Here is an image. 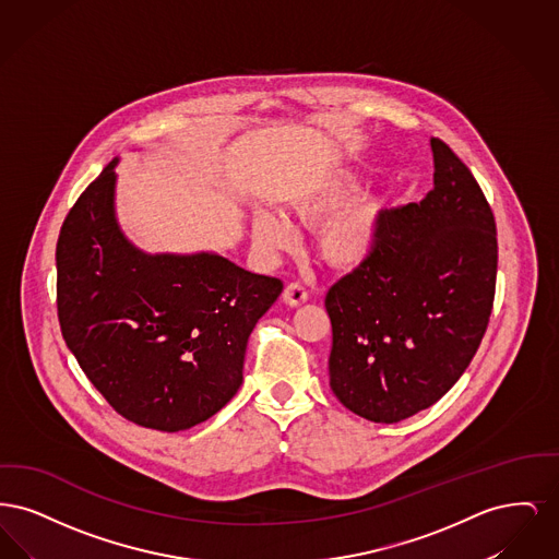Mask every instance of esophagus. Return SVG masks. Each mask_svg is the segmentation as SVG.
<instances>
[{
  "instance_id": "esophagus-1",
  "label": "esophagus",
  "mask_w": 559,
  "mask_h": 559,
  "mask_svg": "<svg viewBox=\"0 0 559 559\" xmlns=\"http://www.w3.org/2000/svg\"><path fill=\"white\" fill-rule=\"evenodd\" d=\"M283 299L289 306H301L308 299V292H306V287L301 283H289L285 287V292H283Z\"/></svg>"
}]
</instances>
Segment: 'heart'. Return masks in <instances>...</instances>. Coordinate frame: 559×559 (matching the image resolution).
Listing matches in <instances>:
<instances>
[{
    "instance_id": "1",
    "label": "heart",
    "mask_w": 559,
    "mask_h": 559,
    "mask_svg": "<svg viewBox=\"0 0 559 559\" xmlns=\"http://www.w3.org/2000/svg\"><path fill=\"white\" fill-rule=\"evenodd\" d=\"M360 176L349 167H337L293 197L289 207L293 217L310 228H320V255L335 267H356L365 264L381 237V201L372 194H354L360 190ZM251 235L264 255L289 251L297 242V233L278 213L260 210L253 213Z\"/></svg>"
}]
</instances>
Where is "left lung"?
<instances>
[{"mask_svg": "<svg viewBox=\"0 0 559 559\" xmlns=\"http://www.w3.org/2000/svg\"><path fill=\"white\" fill-rule=\"evenodd\" d=\"M433 188L383 210L371 258L324 299L331 390L352 413L399 424L442 399L486 333L497 285L495 215L474 174L429 140Z\"/></svg>", "mask_w": 559, "mask_h": 559, "instance_id": "8db88e82", "label": "left lung"}]
</instances>
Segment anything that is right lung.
<instances>
[{
  "mask_svg": "<svg viewBox=\"0 0 559 559\" xmlns=\"http://www.w3.org/2000/svg\"><path fill=\"white\" fill-rule=\"evenodd\" d=\"M117 163L81 192L60 228V331L121 417L182 431L237 394L247 340L283 283L217 253L133 247L115 217Z\"/></svg>",
  "mask_w": 559,
  "mask_h": 559,
  "instance_id": "right-lung-1",
  "label": "right lung"
}]
</instances>
